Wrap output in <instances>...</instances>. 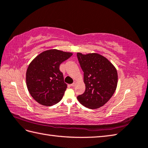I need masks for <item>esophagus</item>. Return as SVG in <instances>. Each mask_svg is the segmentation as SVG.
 I'll return each mask as SVG.
<instances>
[{"mask_svg":"<svg viewBox=\"0 0 148 148\" xmlns=\"http://www.w3.org/2000/svg\"><path fill=\"white\" fill-rule=\"evenodd\" d=\"M76 82H74L73 83H72V84H71V86H74L75 85H76Z\"/></svg>","mask_w":148,"mask_h":148,"instance_id":"1","label":"esophagus"}]
</instances>
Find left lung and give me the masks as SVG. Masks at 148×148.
<instances>
[{"mask_svg": "<svg viewBox=\"0 0 148 148\" xmlns=\"http://www.w3.org/2000/svg\"><path fill=\"white\" fill-rule=\"evenodd\" d=\"M78 62L84 72L85 90L77 97L86 108H98L110 99L116 90L118 76L115 66L101 55L77 53Z\"/></svg>", "mask_w": 148, "mask_h": 148, "instance_id": "obj_1", "label": "left lung"}]
</instances>
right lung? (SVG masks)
<instances>
[{
    "mask_svg": "<svg viewBox=\"0 0 148 148\" xmlns=\"http://www.w3.org/2000/svg\"><path fill=\"white\" fill-rule=\"evenodd\" d=\"M72 55L51 49L37 56L26 72V84L31 95L40 105L52 106L61 101L67 87L60 65Z\"/></svg>",
    "mask_w": 148,
    "mask_h": 148,
    "instance_id": "right-lung-1",
    "label": "right lung"
}]
</instances>
